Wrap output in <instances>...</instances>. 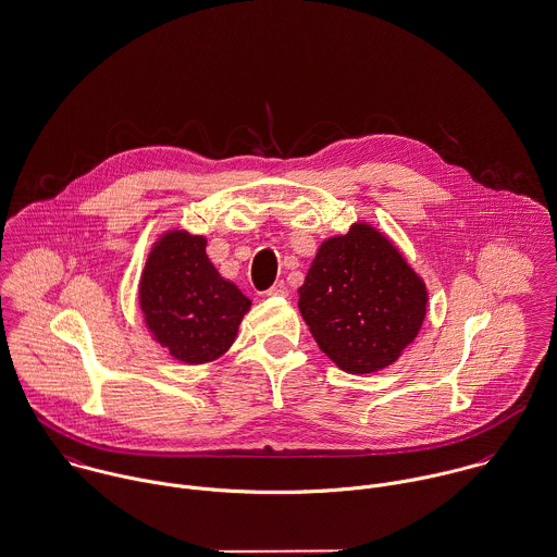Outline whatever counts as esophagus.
Wrapping results in <instances>:
<instances>
[{"label": "esophagus", "mask_w": 557, "mask_h": 557, "mask_svg": "<svg viewBox=\"0 0 557 557\" xmlns=\"http://www.w3.org/2000/svg\"><path fill=\"white\" fill-rule=\"evenodd\" d=\"M269 297H286L288 295V286L284 282H275L269 290H267Z\"/></svg>", "instance_id": "obj_1"}]
</instances>
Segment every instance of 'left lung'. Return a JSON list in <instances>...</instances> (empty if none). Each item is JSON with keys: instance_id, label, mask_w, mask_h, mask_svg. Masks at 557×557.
<instances>
[{"instance_id": "1", "label": "left lung", "mask_w": 557, "mask_h": 557, "mask_svg": "<svg viewBox=\"0 0 557 557\" xmlns=\"http://www.w3.org/2000/svg\"><path fill=\"white\" fill-rule=\"evenodd\" d=\"M429 290L396 245L370 223L323 240L299 288L321 350L350 374L394 363L426 319Z\"/></svg>"}]
</instances>
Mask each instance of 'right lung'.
<instances>
[{
	"label": "right lung",
	"instance_id": "obj_1",
	"mask_svg": "<svg viewBox=\"0 0 557 557\" xmlns=\"http://www.w3.org/2000/svg\"><path fill=\"white\" fill-rule=\"evenodd\" d=\"M139 308L152 337L174 359L196 366L232 346L251 301L213 267L205 236L170 230L148 253Z\"/></svg>",
	"mask_w": 557,
	"mask_h": 557
}]
</instances>
